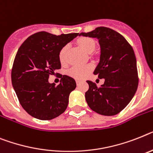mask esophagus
<instances>
[{"instance_id":"1","label":"esophagus","mask_w":153,"mask_h":153,"mask_svg":"<svg viewBox=\"0 0 153 153\" xmlns=\"http://www.w3.org/2000/svg\"><path fill=\"white\" fill-rule=\"evenodd\" d=\"M80 83H81V81L80 80H76L77 85H80Z\"/></svg>"}]
</instances>
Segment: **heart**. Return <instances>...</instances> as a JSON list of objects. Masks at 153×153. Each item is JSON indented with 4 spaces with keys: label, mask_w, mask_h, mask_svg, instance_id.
<instances>
[{
    "label": "heart",
    "mask_w": 153,
    "mask_h": 153,
    "mask_svg": "<svg viewBox=\"0 0 153 153\" xmlns=\"http://www.w3.org/2000/svg\"><path fill=\"white\" fill-rule=\"evenodd\" d=\"M78 44L87 53H91L92 51H94L95 47H96L95 41L91 38H88V37H82V38L79 39L78 40ZM68 48V46H65L60 51L59 58H60V61L61 63H65L66 61V53ZM92 69V67L90 65H76V66L71 68L68 71V74L74 79H82L89 74Z\"/></svg>",
    "instance_id": "obj_1"
}]
</instances>
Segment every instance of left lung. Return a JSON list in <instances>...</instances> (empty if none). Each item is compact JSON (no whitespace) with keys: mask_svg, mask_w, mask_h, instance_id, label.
Returning a JSON list of instances; mask_svg holds the SVG:
<instances>
[{"mask_svg":"<svg viewBox=\"0 0 153 153\" xmlns=\"http://www.w3.org/2000/svg\"><path fill=\"white\" fill-rule=\"evenodd\" d=\"M79 36L96 38L100 47V61L93 74L104 83L97 87L88 80L85 100L91 110L104 116H114L131 102L138 85L137 61L131 46L122 35L106 27H98Z\"/></svg>","mask_w":153,"mask_h":153,"instance_id":"8db88e82","label":"left lung"}]
</instances>
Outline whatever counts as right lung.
Here are the masks:
<instances>
[{"label":"right lung","mask_w":153,"mask_h":153,"mask_svg":"<svg viewBox=\"0 0 153 153\" xmlns=\"http://www.w3.org/2000/svg\"><path fill=\"white\" fill-rule=\"evenodd\" d=\"M79 36H56L39 32L28 37L18 50L11 71V83L20 104L39 120H51L65 112L69 95L76 88L73 78L61 75L58 85L50 83L51 74L61 67V49Z\"/></svg>","instance_id":"1"}]
</instances>
